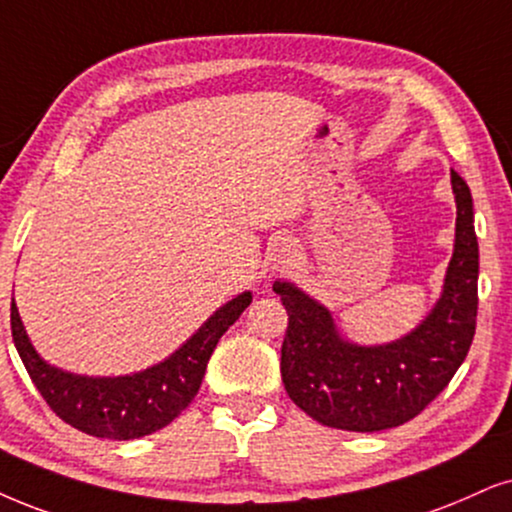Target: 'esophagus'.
Returning <instances> with one entry per match:
<instances>
[{"label": "esophagus", "mask_w": 512, "mask_h": 512, "mask_svg": "<svg viewBox=\"0 0 512 512\" xmlns=\"http://www.w3.org/2000/svg\"><path fill=\"white\" fill-rule=\"evenodd\" d=\"M295 257H297L295 243L290 241V238H281V241H276L274 248H271V267L276 271H286L295 264Z\"/></svg>", "instance_id": "obj_1"}]
</instances>
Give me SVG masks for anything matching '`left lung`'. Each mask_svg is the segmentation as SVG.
<instances>
[{"label": "left lung", "instance_id": "left-lung-1", "mask_svg": "<svg viewBox=\"0 0 512 512\" xmlns=\"http://www.w3.org/2000/svg\"><path fill=\"white\" fill-rule=\"evenodd\" d=\"M456 243L442 295L420 326L387 345L342 338L323 304L288 281H276L288 312L281 378L288 397L321 425L378 432L409 423L449 385L468 357L477 323V250L468 184L451 170Z\"/></svg>", "mask_w": 512, "mask_h": 512}]
</instances>
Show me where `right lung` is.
<instances>
[{"label": "right lung", "instance_id": "right-lung-1", "mask_svg": "<svg viewBox=\"0 0 512 512\" xmlns=\"http://www.w3.org/2000/svg\"><path fill=\"white\" fill-rule=\"evenodd\" d=\"M250 302L252 293L234 297L165 361L118 378H92L49 366L32 347L16 302H11V335L30 380L58 418L92 437L122 442L163 430L191 404L219 338Z\"/></svg>", "mask_w": 512, "mask_h": 512}]
</instances>
